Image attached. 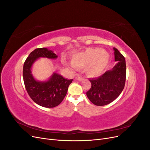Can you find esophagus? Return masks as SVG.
Returning <instances> with one entry per match:
<instances>
[{"label": "esophagus", "mask_w": 150, "mask_h": 150, "mask_svg": "<svg viewBox=\"0 0 150 150\" xmlns=\"http://www.w3.org/2000/svg\"><path fill=\"white\" fill-rule=\"evenodd\" d=\"M76 79L78 80V81H83V80L84 79V77H82V76H78V77H77V78H76Z\"/></svg>", "instance_id": "esophagus-1"}]
</instances>
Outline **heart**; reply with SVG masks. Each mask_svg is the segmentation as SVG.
I'll return each instance as SVG.
<instances>
[{
  "label": "heart",
  "mask_w": 150,
  "mask_h": 150,
  "mask_svg": "<svg viewBox=\"0 0 150 150\" xmlns=\"http://www.w3.org/2000/svg\"><path fill=\"white\" fill-rule=\"evenodd\" d=\"M110 59L107 52L101 48H90L84 52L79 53L72 58L71 66L76 68L84 67L89 76H96L106 67Z\"/></svg>",
  "instance_id": "obj_1"
}]
</instances>
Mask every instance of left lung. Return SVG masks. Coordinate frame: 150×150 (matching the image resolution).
I'll return each instance as SVG.
<instances>
[{"instance_id": "8db88e82", "label": "left lung", "mask_w": 150, "mask_h": 150, "mask_svg": "<svg viewBox=\"0 0 150 150\" xmlns=\"http://www.w3.org/2000/svg\"><path fill=\"white\" fill-rule=\"evenodd\" d=\"M117 63L110 71L98 78L89 79L91 87L86 93L90 101L96 106H105L120 96L125 85L126 66L125 57L114 48Z\"/></svg>"}]
</instances>
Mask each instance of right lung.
<instances>
[{"mask_svg":"<svg viewBox=\"0 0 150 150\" xmlns=\"http://www.w3.org/2000/svg\"><path fill=\"white\" fill-rule=\"evenodd\" d=\"M39 57L56 59L57 56L47 48H38L31 52L24 62L23 79L27 92L36 104L45 108H54L64 99L68 87L72 79H67L61 75L54 73L46 82H39L34 79L31 74V67Z\"/></svg>","mask_w":150,"mask_h":150,"instance_id":"add662e5","label":"right lung"}]
</instances>
